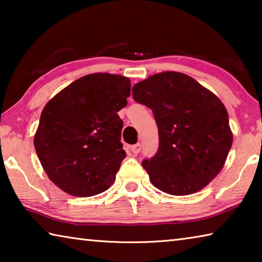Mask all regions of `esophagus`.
Listing matches in <instances>:
<instances>
[{"instance_id":"34e87169","label":"esophagus","mask_w":262,"mask_h":262,"mask_svg":"<svg viewBox=\"0 0 262 262\" xmlns=\"http://www.w3.org/2000/svg\"><path fill=\"white\" fill-rule=\"evenodd\" d=\"M130 150H132L133 154H135V155L139 154L140 150H141V144H140V143H136V144H134V145H132Z\"/></svg>"}]
</instances>
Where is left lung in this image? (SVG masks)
Masks as SVG:
<instances>
[{
    "label": "left lung",
    "mask_w": 262,
    "mask_h": 262,
    "mask_svg": "<svg viewBox=\"0 0 262 262\" xmlns=\"http://www.w3.org/2000/svg\"><path fill=\"white\" fill-rule=\"evenodd\" d=\"M151 108L159 147L142 162L155 187L171 195L196 193L223 168L233 135L224 104L188 75L163 72L133 86Z\"/></svg>",
    "instance_id": "1"
}]
</instances>
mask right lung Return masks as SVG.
I'll use <instances>...</instances> for the list:
<instances>
[{"label": "right lung", "instance_id": "obj_1", "mask_svg": "<svg viewBox=\"0 0 262 262\" xmlns=\"http://www.w3.org/2000/svg\"><path fill=\"white\" fill-rule=\"evenodd\" d=\"M129 96L128 77L95 73L74 81L48 101L34 148L53 184L79 198L111 187L126 157L118 112Z\"/></svg>", "mask_w": 262, "mask_h": 262}]
</instances>
